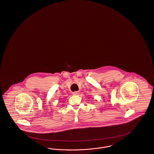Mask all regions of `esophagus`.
Here are the masks:
<instances>
[{"label":"esophagus","instance_id":"esophagus-1","mask_svg":"<svg viewBox=\"0 0 154 154\" xmlns=\"http://www.w3.org/2000/svg\"><path fill=\"white\" fill-rule=\"evenodd\" d=\"M80 94V92L79 91H74L72 93V94L73 95H79Z\"/></svg>","mask_w":154,"mask_h":154}]
</instances>
